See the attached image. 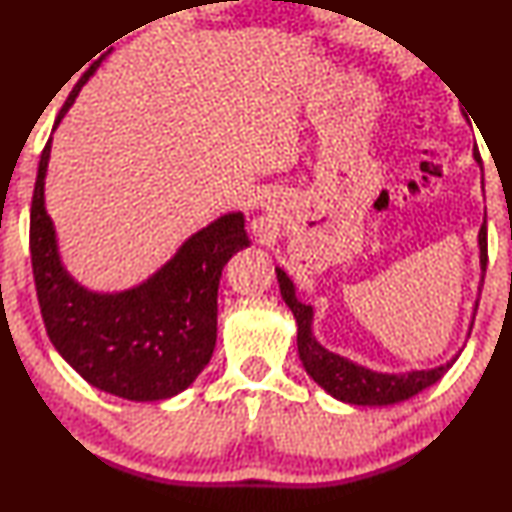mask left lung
Returning <instances> with one entry per match:
<instances>
[{
	"instance_id": "left-lung-1",
	"label": "left lung",
	"mask_w": 512,
	"mask_h": 512,
	"mask_svg": "<svg viewBox=\"0 0 512 512\" xmlns=\"http://www.w3.org/2000/svg\"><path fill=\"white\" fill-rule=\"evenodd\" d=\"M480 163V156H475ZM480 268L485 272L487 268V221L482 223L480 235ZM279 291H282L284 303L289 305L298 324V354L300 361L307 370V375L319 384L321 389H326L333 398H338L342 403L349 405H394L401 401H408L419 391L436 384L447 370L452 368V361H447L445 366L429 368V370H410V373H377L366 366L345 359V356L328 352L324 345H319V340L312 333V305L300 303L296 298V286L282 268H275ZM478 310V305H475ZM473 326V324H471Z\"/></svg>"
}]
</instances>
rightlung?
I'll return each instance as SVG.
<instances>
[{
  "label": "right lung",
  "mask_w": 512,
  "mask_h": 512,
  "mask_svg": "<svg viewBox=\"0 0 512 512\" xmlns=\"http://www.w3.org/2000/svg\"><path fill=\"white\" fill-rule=\"evenodd\" d=\"M88 69L62 104L53 130L72 107ZM51 139L41 151L30 209L34 286L46 333L88 384L128 401H165L191 387L216 345V293L223 265L249 247L244 214L230 212L188 237L146 282L97 293L74 282L58 254L44 179Z\"/></svg>",
  "instance_id": "add662e5"
}]
</instances>
